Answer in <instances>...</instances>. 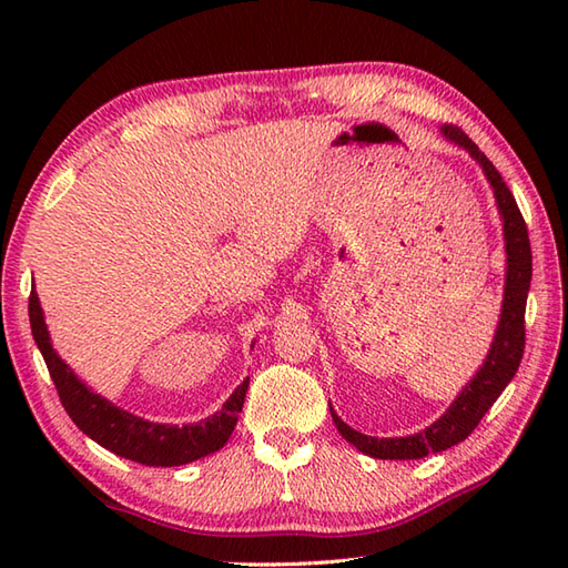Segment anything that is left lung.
I'll return each instance as SVG.
<instances>
[{"mask_svg":"<svg viewBox=\"0 0 568 568\" xmlns=\"http://www.w3.org/2000/svg\"><path fill=\"white\" fill-rule=\"evenodd\" d=\"M442 134L452 143H456V146L468 151L470 159L484 168V175L493 187V195H496V204L503 220L505 256H508L505 258L508 268H505V295L500 320L484 366H480L476 371V376L464 385V390L456 395V400L449 407H446V413L437 422H432L427 429L409 434V437H368V434H361L348 427L329 405L332 419L342 437L348 444H354L358 452H364L373 458H393V462L400 458V462H407V458H425L427 454L446 452L452 449L454 444L464 442L468 434L478 427V422L484 419L493 403L498 400L505 385L513 381L525 354V307L529 281H532V248H529L527 224L510 187L505 185V180L496 171V165L486 159V153L480 151L458 126L446 124L442 126Z\"/></svg>","mask_w":568,"mask_h":568,"instance_id":"left-lung-1","label":"left lung"}]
</instances>
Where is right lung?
<instances>
[{"label": "right lung", "instance_id": "1", "mask_svg": "<svg viewBox=\"0 0 568 568\" xmlns=\"http://www.w3.org/2000/svg\"><path fill=\"white\" fill-rule=\"evenodd\" d=\"M29 320L36 346L41 348L65 413L104 449L143 466H183L220 452L232 437L241 407H244L248 378L236 385L222 409L200 419L197 425H159V422H149L116 407L75 376V371L55 354L36 291H31L29 297Z\"/></svg>", "mask_w": 568, "mask_h": 568}]
</instances>
